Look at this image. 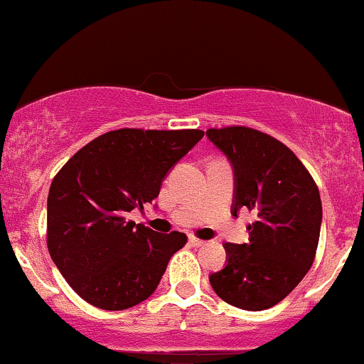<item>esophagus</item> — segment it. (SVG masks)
<instances>
[{"label": "esophagus", "instance_id": "obj_1", "mask_svg": "<svg viewBox=\"0 0 364 364\" xmlns=\"http://www.w3.org/2000/svg\"><path fill=\"white\" fill-rule=\"evenodd\" d=\"M203 243H205V241L199 240V237H196V236H189V245H191V246H196V248H198V246H201Z\"/></svg>", "mask_w": 364, "mask_h": 364}]
</instances>
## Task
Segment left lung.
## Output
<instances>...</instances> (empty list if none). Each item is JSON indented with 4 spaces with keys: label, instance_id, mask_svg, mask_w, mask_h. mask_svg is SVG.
Listing matches in <instances>:
<instances>
[{
    "label": "left lung",
    "instance_id": "obj_1",
    "mask_svg": "<svg viewBox=\"0 0 364 364\" xmlns=\"http://www.w3.org/2000/svg\"><path fill=\"white\" fill-rule=\"evenodd\" d=\"M234 173L230 213L253 210L248 243H225V264L210 274L224 302L264 311L284 299L316 257L323 208L318 186L284 144L246 127L206 132Z\"/></svg>",
    "mask_w": 364,
    "mask_h": 364
}]
</instances>
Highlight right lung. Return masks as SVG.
Masks as SVG:
<instances>
[{
    "mask_svg": "<svg viewBox=\"0 0 364 364\" xmlns=\"http://www.w3.org/2000/svg\"><path fill=\"white\" fill-rule=\"evenodd\" d=\"M203 135L201 130L107 132L55 175L46 203V243L81 299L105 311H123L154 293L187 236L135 225L127 213L158 198L168 171Z\"/></svg>",
    "mask_w": 364,
    "mask_h": 364,
    "instance_id": "add662e5",
    "label": "right lung"
}]
</instances>
